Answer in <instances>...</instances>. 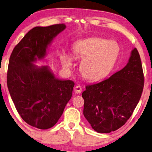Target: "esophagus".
<instances>
[{
    "label": "esophagus",
    "instance_id": "obj_1",
    "mask_svg": "<svg viewBox=\"0 0 152 152\" xmlns=\"http://www.w3.org/2000/svg\"><path fill=\"white\" fill-rule=\"evenodd\" d=\"M74 91L76 94H80L81 93V91H82V88H81V86H80L77 85L76 86H75L74 88Z\"/></svg>",
    "mask_w": 152,
    "mask_h": 152
}]
</instances>
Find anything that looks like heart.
I'll list each match as a JSON object with an SVG mask.
<instances>
[{
    "label": "heart",
    "instance_id": "heart-1",
    "mask_svg": "<svg viewBox=\"0 0 152 152\" xmlns=\"http://www.w3.org/2000/svg\"><path fill=\"white\" fill-rule=\"evenodd\" d=\"M72 51L75 58L82 59L80 70L83 77L94 81L104 78L110 72L118 56L119 47L114 41L89 38L77 42ZM63 58L68 65H72L69 57L64 56Z\"/></svg>",
    "mask_w": 152,
    "mask_h": 152
}]
</instances>
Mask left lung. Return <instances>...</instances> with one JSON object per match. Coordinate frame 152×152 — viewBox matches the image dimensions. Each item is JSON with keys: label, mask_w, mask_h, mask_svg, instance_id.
Returning <instances> with one entry per match:
<instances>
[{"label": "left lung", "mask_w": 152, "mask_h": 152, "mask_svg": "<svg viewBox=\"0 0 152 152\" xmlns=\"http://www.w3.org/2000/svg\"><path fill=\"white\" fill-rule=\"evenodd\" d=\"M144 86L141 60L137 49L127 65L101 82L88 85L82 92L83 115L98 133H110L123 126L132 114Z\"/></svg>", "instance_id": "8db88e82"}]
</instances>
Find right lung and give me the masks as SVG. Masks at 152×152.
Segmentation results:
<instances>
[{
	"mask_svg": "<svg viewBox=\"0 0 152 152\" xmlns=\"http://www.w3.org/2000/svg\"><path fill=\"white\" fill-rule=\"evenodd\" d=\"M64 24L31 29L13 50L7 83L10 96L22 118L41 129L50 128L60 119L72 96L75 83L56 78L48 66H38Z\"/></svg>",
	"mask_w": 152,
	"mask_h": 152,
	"instance_id": "add662e5",
	"label": "right lung"
}]
</instances>
